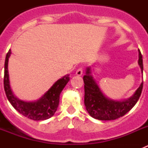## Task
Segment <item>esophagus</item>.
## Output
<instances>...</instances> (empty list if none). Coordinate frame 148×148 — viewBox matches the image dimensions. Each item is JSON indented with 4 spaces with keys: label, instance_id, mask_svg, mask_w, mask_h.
Instances as JSON below:
<instances>
[{
    "label": "esophagus",
    "instance_id": "obj_1",
    "mask_svg": "<svg viewBox=\"0 0 148 148\" xmlns=\"http://www.w3.org/2000/svg\"><path fill=\"white\" fill-rule=\"evenodd\" d=\"M75 74H76L77 75H82V74H83V68H82V66L78 68V70H76V73H75Z\"/></svg>",
    "mask_w": 148,
    "mask_h": 148
}]
</instances>
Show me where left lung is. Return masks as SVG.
<instances>
[{"mask_svg":"<svg viewBox=\"0 0 148 148\" xmlns=\"http://www.w3.org/2000/svg\"><path fill=\"white\" fill-rule=\"evenodd\" d=\"M138 64L143 73V61L140 50H138ZM84 83V104L89 114L92 118L101 121L115 120L125 116L134 107L142 93L143 82L136 90L134 95L126 101H119L106 98L101 92L97 84L90 75L87 68L86 75L83 77Z\"/></svg>","mask_w":148,"mask_h":148,"instance_id":"1","label":"left lung"}]
</instances>
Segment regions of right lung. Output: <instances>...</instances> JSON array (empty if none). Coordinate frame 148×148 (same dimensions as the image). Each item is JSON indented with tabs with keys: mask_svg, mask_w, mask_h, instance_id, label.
<instances>
[{
	"mask_svg": "<svg viewBox=\"0 0 148 148\" xmlns=\"http://www.w3.org/2000/svg\"><path fill=\"white\" fill-rule=\"evenodd\" d=\"M11 54V49L9 50L6 56L4 64V77L3 86L8 100L13 108L18 112L29 119L40 121L49 119L54 115L59 104V96L63 89L68 83L70 78L67 76L58 80L53 85L42 98L37 101L26 102L19 100L13 95L10 88L9 73H8V61Z\"/></svg>",
	"mask_w": 148,
	"mask_h": 148,
	"instance_id": "obj_1",
	"label": "right lung"
}]
</instances>
